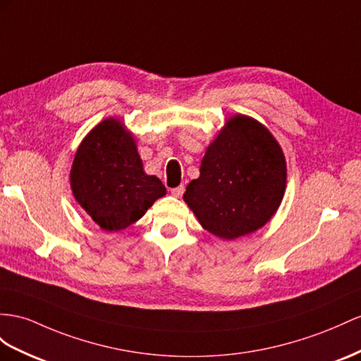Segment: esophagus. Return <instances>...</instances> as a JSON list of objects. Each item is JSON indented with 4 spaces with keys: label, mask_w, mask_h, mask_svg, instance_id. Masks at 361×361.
<instances>
[{
    "label": "esophagus",
    "mask_w": 361,
    "mask_h": 361,
    "mask_svg": "<svg viewBox=\"0 0 361 361\" xmlns=\"http://www.w3.org/2000/svg\"><path fill=\"white\" fill-rule=\"evenodd\" d=\"M171 193L173 197H177V198H180L183 193H184V186H178V188H173V189H171Z\"/></svg>",
    "instance_id": "34e87169"
}]
</instances>
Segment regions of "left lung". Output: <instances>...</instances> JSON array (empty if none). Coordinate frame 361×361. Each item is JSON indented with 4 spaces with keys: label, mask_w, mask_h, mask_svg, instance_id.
Returning a JSON list of instances; mask_svg holds the SVG:
<instances>
[{
    "label": "left lung",
    "mask_w": 361,
    "mask_h": 361,
    "mask_svg": "<svg viewBox=\"0 0 361 361\" xmlns=\"http://www.w3.org/2000/svg\"><path fill=\"white\" fill-rule=\"evenodd\" d=\"M286 188V161L270 129L256 118L226 120L183 200L201 227L226 241L264 227L279 209Z\"/></svg>",
    "instance_id": "obj_1"
}]
</instances>
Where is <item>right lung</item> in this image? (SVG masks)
<instances>
[{
    "label": "right lung",
    "mask_w": 361,
    "mask_h": 361,
    "mask_svg": "<svg viewBox=\"0 0 361 361\" xmlns=\"http://www.w3.org/2000/svg\"><path fill=\"white\" fill-rule=\"evenodd\" d=\"M73 197L105 232H120L140 219L166 195L147 175L134 134L117 117L97 123L80 142L70 171Z\"/></svg>",
    "instance_id": "right-lung-1"
}]
</instances>
